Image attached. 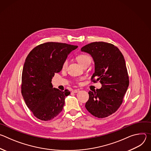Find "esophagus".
Returning a JSON list of instances; mask_svg holds the SVG:
<instances>
[{
	"instance_id": "1",
	"label": "esophagus",
	"mask_w": 151,
	"mask_h": 151,
	"mask_svg": "<svg viewBox=\"0 0 151 151\" xmlns=\"http://www.w3.org/2000/svg\"><path fill=\"white\" fill-rule=\"evenodd\" d=\"M72 92L74 93H76L79 92V90H73Z\"/></svg>"
}]
</instances>
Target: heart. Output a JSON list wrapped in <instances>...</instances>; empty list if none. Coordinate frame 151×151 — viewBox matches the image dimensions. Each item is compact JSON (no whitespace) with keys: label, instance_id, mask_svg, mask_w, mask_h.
<instances>
[{"label":"heart","instance_id":"b5f03b06","mask_svg":"<svg viewBox=\"0 0 151 151\" xmlns=\"http://www.w3.org/2000/svg\"><path fill=\"white\" fill-rule=\"evenodd\" d=\"M76 59L81 66H83V64H85L86 63L91 61V58L90 56H89L88 55H87V54H80L77 56ZM68 60H65L63 63L62 69L63 70L66 69V68H68ZM80 81H81V79H78V80H77V82H79Z\"/></svg>","mask_w":151,"mask_h":151}]
</instances>
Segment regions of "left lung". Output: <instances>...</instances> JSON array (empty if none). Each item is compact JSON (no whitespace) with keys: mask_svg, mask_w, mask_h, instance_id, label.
<instances>
[{"mask_svg":"<svg viewBox=\"0 0 151 151\" xmlns=\"http://www.w3.org/2000/svg\"><path fill=\"white\" fill-rule=\"evenodd\" d=\"M81 51L94 59L95 72L91 81H99L102 85L101 88L88 92L89 99L85 106L96 117H107L118 109L129 85L124 56L116 47L104 42L90 43Z\"/></svg>","mask_w":151,"mask_h":151,"instance_id":"1","label":"left lung"}]
</instances>
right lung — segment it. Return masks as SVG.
Segmentation results:
<instances>
[{
    "mask_svg": "<svg viewBox=\"0 0 151 151\" xmlns=\"http://www.w3.org/2000/svg\"><path fill=\"white\" fill-rule=\"evenodd\" d=\"M78 48L65 43L48 42L34 48L28 54L21 77V94L33 115L50 121L63 110L70 93L53 88L52 78L62 69L68 55Z\"/></svg>",
    "mask_w": 151,
    "mask_h": 151,
    "instance_id": "right-lung-1",
    "label": "right lung"
}]
</instances>
